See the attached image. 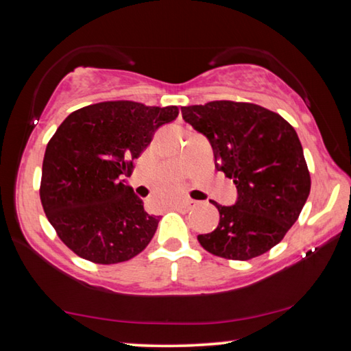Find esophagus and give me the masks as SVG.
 Segmentation results:
<instances>
[{
  "label": "esophagus",
  "instance_id": "1",
  "mask_svg": "<svg viewBox=\"0 0 351 351\" xmlns=\"http://www.w3.org/2000/svg\"><path fill=\"white\" fill-rule=\"evenodd\" d=\"M193 206H195V201H192V199H186V201H182V203H178L175 207H176L178 210H181V212H187V210L192 209Z\"/></svg>",
  "mask_w": 351,
  "mask_h": 351
}]
</instances>
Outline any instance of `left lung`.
Here are the masks:
<instances>
[{"mask_svg": "<svg viewBox=\"0 0 351 351\" xmlns=\"http://www.w3.org/2000/svg\"><path fill=\"white\" fill-rule=\"evenodd\" d=\"M182 117L209 139L217 170L234 180V206L212 201L219 223L198 235L207 252L251 260L283 240L299 218L311 189L304 148L291 123L263 106L213 100L182 106Z\"/></svg>", "mask_w": 351, "mask_h": 351, "instance_id": "left-lung-1", "label": "left lung"}]
</instances>
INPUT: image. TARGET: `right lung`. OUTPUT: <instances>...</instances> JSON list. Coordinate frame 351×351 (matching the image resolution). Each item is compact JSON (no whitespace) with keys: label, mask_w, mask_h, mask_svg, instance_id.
Listing matches in <instances>:
<instances>
[{"label":"right lung","mask_w":351,"mask_h":351,"mask_svg":"<svg viewBox=\"0 0 351 351\" xmlns=\"http://www.w3.org/2000/svg\"><path fill=\"white\" fill-rule=\"evenodd\" d=\"M178 106L110 100L64 119L47 142L40 199L47 219L71 251L97 265H114L144 251L159 217L119 176L133 173L156 130Z\"/></svg>","instance_id":"right-lung-1"}]
</instances>
